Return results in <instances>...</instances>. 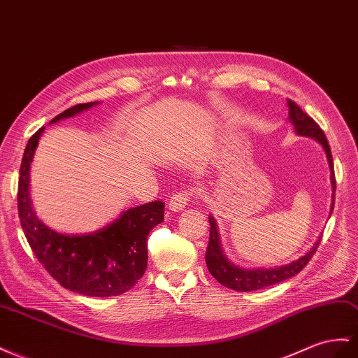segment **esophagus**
Here are the masks:
<instances>
[{"instance_id": "34e87169", "label": "esophagus", "mask_w": 358, "mask_h": 358, "mask_svg": "<svg viewBox=\"0 0 358 358\" xmlns=\"http://www.w3.org/2000/svg\"><path fill=\"white\" fill-rule=\"evenodd\" d=\"M192 197H194V191H192V189L176 192V194L170 199V209L175 210V212L183 210L189 205V201L192 200Z\"/></svg>"}]
</instances>
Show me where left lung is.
<instances>
[{
  "label": "left lung",
  "instance_id": "obj_1",
  "mask_svg": "<svg viewBox=\"0 0 358 358\" xmlns=\"http://www.w3.org/2000/svg\"><path fill=\"white\" fill-rule=\"evenodd\" d=\"M287 105H289V120L292 122L296 134L306 135V137H312L322 144V148L327 153L328 164H330V170H331V185H333V189L336 191L333 157H331L330 144L327 141L324 131L320 128V124H317L307 113H304L301 108H299L295 102L289 99ZM333 208H334V203H331V210ZM209 223H210V231H209V244L206 250V265H208L209 273L214 275L217 282H220L223 286L239 292L257 291V289L268 287L296 275L308 264V260L313 257L321 243L320 239L306 256L299 257L298 260H295V262L289 265L280 266V268H271V269H264V268L244 269L230 264L226 259L220 247V236H218L215 220L210 215H209Z\"/></svg>",
  "mask_w": 358,
  "mask_h": 358
}]
</instances>
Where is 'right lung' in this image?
Returning a JSON list of instances; mask_svg holds the SVG:
<instances>
[{"mask_svg": "<svg viewBox=\"0 0 358 358\" xmlns=\"http://www.w3.org/2000/svg\"><path fill=\"white\" fill-rule=\"evenodd\" d=\"M98 102L78 103L51 123L72 117ZM43 127L28 140L19 170L17 212L34 256L63 287L87 296H115L128 292L148 268V236L164 221V201L128 209L120 218L94 234L71 236L46 227L30 201V162Z\"/></svg>", "mask_w": 358, "mask_h": 358, "instance_id": "1", "label": "right lung"}]
</instances>
